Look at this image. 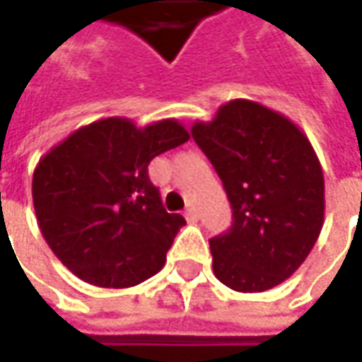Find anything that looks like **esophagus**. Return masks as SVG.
I'll return each mask as SVG.
<instances>
[{"mask_svg":"<svg viewBox=\"0 0 362 362\" xmlns=\"http://www.w3.org/2000/svg\"><path fill=\"white\" fill-rule=\"evenodd\" d=\"M185 219H187L189 223H195V221L199 219L197 209H195V207H187V209H185Z\"/></svg>","mask_w":362,"mask_h":362,"instance_id":"34e87169","label":"esophagus"}]
</instances>
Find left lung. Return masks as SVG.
Returning <instances> with one entry per match:
<instances>
[{"label": "left lung", "instance_id": "left-lung-1", "mask_svg": "<svg viewBox=\"0 0 362 362\" xmlns=\"http://www.w3.org/2000/svg\"><path fill=\"white\" fill-rule=\"evenodd\" d=\"M191 136L211 160L233 211L209 240L217 280L264 292L302 266L325 223V175L308 136L284 115L235 98Z\"/></svg>", "mask_w": 362, "mask_h": 362}]
</instances>
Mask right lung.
Here are the masks:
<instances>
[{
  "mask_svg": "<svg viewBox=\"0 0 362 362\" xmlns=\"http://www.w3.org/2000/svg\"><path fill=\"white\" fill-rule=\"evenodd\" d=\"M187 141L175 119L139 129L110 117L74 131L40 159L32 181L37 226L74 276L129 288L165 266L185 219L165 211L148 163Z\"/></svg>",
  "mask_w": 362,
  "mask_h": 362,
  "instance_id": "add662e5",
  "label": "right lung"
}]
</instances>
